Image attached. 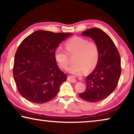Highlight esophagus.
Returning a JSON list of instances; mask_svg holds the SVG:
<instances>
[{"instance_id":"esophagus-1","label":"esophagus","mask_w":134,"mask_h":134,"mask_svg":"<svg viewBox=\"0 0 134 134\" xmlns=\"http://www.w3.org/2000/svg\"><path fill=\"white\" fill-rule=\"evenodd\" d=\"M68 80H69V81L72 82V83H76V82H77L76 79H74V77H71V76L68 77Z\"/></svg>"}]
</instances>
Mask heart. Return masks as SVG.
<instances>
[{
    "label": "heart",
    "mask_w": 134,
    "mask_h": 134,
    "mask_svg": "<svg viewBox=\"0 0 134 134\" xmlns=\"http://www.w3.org/2000/svg\"><path fill=\"white\" fill-rule=\"evenodd\" d=\"M69 54H74V63L69 68L71 74L79 76L85 71H91L96 68L99 58V49L94 41L76 36L65 43ZM55 59L61 68L67 69L69 60L67 53L62 47H57L54 53Z\"/></svg>",
    "instance_id": "obj_1"
}]
</instances>
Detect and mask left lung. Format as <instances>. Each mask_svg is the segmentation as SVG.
Listing matches in <instances>:
<instances>
[{
    "instance_id": "1",
    "label": "left lung",
    "mask_w": 134,
    "mask_h": 134,
    "mask_svg": "<svg viewBox=\"0 0 134 134\" xmlns=\"http://www.w3.org/2000/svg\"><path fill=\"white\" fill-rule=\"evenodd\" d=\"M81 35L97 43L99 58L93 72L86 77L85 91L79 95L88 102H97L107 98L116 88L121 72L120 56L112 40L101 29H90Z\"/></svg>"
}]
</instances>
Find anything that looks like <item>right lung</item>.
<instances>
[{
	"label": "right lung",
	"mask_w": 134,
	"mask_h": 134,
	"mask_svg": "<svg viewBox=\"0 0 134 134\" xmlns=\"http://www.w3.org/2000/svg\"><path fill=\"white\" fill-rule=\"evenodd\" d=\"M72 35L38 30L22 41L14 56L13 77L25 99L43 104L56 96L67 76L57 65L55 51Z\"/></svg>",
	"instance_id": "obj_1"
}]
</instances>
